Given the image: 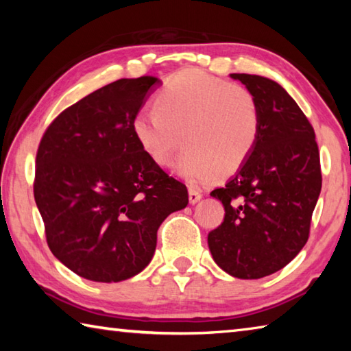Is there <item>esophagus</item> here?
<instances>
[{
  "label": "esophagus",
  "instance_id": "1",
  "mask_svg": "<svg viewBox=\"0 0 351 351\" xmlns=\"http://www.w3.org/2000/svg\"><path fill=\"white\" fill-rule=\"evenodd\" d=\"M201 198H203V195H201V192H198V190H195V189H190L189 190V201H190V204H197Z\"/></svg>",
  "mask_w": 351,
  "mask_h": 351
}]
</instances>
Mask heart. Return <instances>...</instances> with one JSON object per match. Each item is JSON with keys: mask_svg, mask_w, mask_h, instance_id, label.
Instances as JSON below:
<instances>
[{"mask_svg": "<svg viewBox=\"0 0 351 351\" xmlns=\"http://www.w3.org/2000/svg\"><path fill=\"white\" fill-rule=\"evenodd\" d=\"M132 130L141 150L161 167L173 161L184 133L176 173L201 186L218 171L230 175L241 167L258 138L260 111L245 88L192 68L165 83L156 105L136 112Z\"/></svg>", "mask_w": 351, "mask_h": 351, "instance_id": "1", "label": "heart"}]
</instances>
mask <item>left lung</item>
Returning <instances> with one entry per match:
<instances>
[{
	"label": "left lung",
	"mask_w": 351,
	"mask_h": 351,
	"mask_svg": "<svg viewBox=\"0 0 351 351\" xmlns=\"http://www.w3.org/2000/svg\"><path fill=\"white\" fill-rule=\"evenodd\" d=\"M230 77L255 97L260 132L237 173L212 190L226 215L207 243L229 276L261 278L285 268L308 240L322 187L319 148L311 123L282 85L255 74Z\"/></svg>",
	"instance_id": "obj_1"
}]
</instances>
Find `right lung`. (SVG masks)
Listing matches in <instances>:
<instances>
[{"label": "right lung", "instance_id": "add662e5", "mask_svg": "<svg viewBox=\"0 0 351 351\" xmlns=\"http://www.w3.org/2000/svg\"><path fill=\"white\" fill-rule=\"evenodd\" d=\"M154 77L121 79L64 110L37 152L34 197L57 260L93 282L139 274L159 226L189 203L187 189L147 158L132 122Z\"/></svg>", "mask_w": 351, "mask_h": 351}]
</instances>
